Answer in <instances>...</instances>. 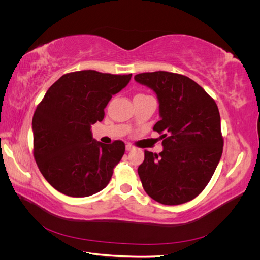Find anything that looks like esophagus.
I'll use <instances>...</instances> for the list:
<instances>
[{"label":"esophagus","instance_id":"34e87169","mask_svg":"<svg viewBox=\"0 0 260 260\" xmlns=\"http://www.w3.org/2000/svg\"><path fill=\"white\" fill-rule=\"evenodd\" d=\"M132 149H135V146L131 145V144H127L125 145V151H132Z\"/></svg>","mask_w":260,"mask_h":260}]
</instances>
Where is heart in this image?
<instances>
[{"instance_id":"heart-1","label":"heart","mask_w":260,"mask_h":260,"mask_svg":"<svg viewBox=\"0 0 260 260\" xmlns=\"http://www.w3.org/2000/svg\"><path fill=\"white\" fill-rule=\"evenodd\" d=\"M139 95H144V94H139Z\"/></svg>"}]
</instances>
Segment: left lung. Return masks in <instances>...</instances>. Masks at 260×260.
Listing matches in <instances>:
<instances>
[{"mask_svg":"<svg viewBox=\"0 0 260 260\" xmlns=\"http://www.w3.org/2000/svg\"><path fill=\"white\" fill-rule=\"evenodd\" d=\"M135 80L151 88L159 102L164 151H144L138 174L145 192L164 205H180L206 187L221 158L223 138L214 99L190 78L168 72L143 73Z\"/></svg>","mask_w":260,"mask_h":260,"instance_id":"left-lung-1","label":"left lung"}]
</instances>
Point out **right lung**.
Returning a JSON list of instances; mask_svg holds the SVG:
<instances>
[{"instance_id": "obj_1", "label": "right lung", "mask_w": 260, "mask_h": 260, "mask_svg": "<svg viewBox=\"0 0 260 260\" xmlns=\"http://www.w3.org/2000/svg\"><path fill=\"white\" fill-rule=\"evenodd\" d=\"M131 76L81 70L61 76L45 93L32 118L34 156L55 190L85 198L109 183L125 146L119 140L96 142L91 124L103 120L108 102Z\"/></svg>"}]
</instances>
